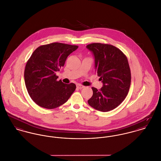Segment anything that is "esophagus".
<instances>
[{
	"label": "esophagus",
	"mask_w": 161,
	"mask_h": 161,
	"mask_svg": "<svg viewBox=\"0 0 161 161\" xmlns=\"http://www.w3.org/2000/svg\"><path fill=\"white\" fill-rule=\"evenodd\" d=\"M76 86H77V88H78L79 89H82V88L85 87L84 86H82L80 84H77Z\"/></svg>",
	"instance_id": "34e87169"
}]
</instances>
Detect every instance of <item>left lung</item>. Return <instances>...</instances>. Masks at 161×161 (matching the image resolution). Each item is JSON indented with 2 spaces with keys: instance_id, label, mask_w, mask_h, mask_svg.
<instances>
[{
  "instance_id": "left-lung-1",
  "label": "left lung",
  "mask_w": 161,
  "mask_h": 161,
  "mask_svg": "<svg viewBox=\"0 0 161 161\" xmlns=\"http://www.w3.org/2000/svg\"><path fill=\"white\" fill-rule=\"evenodd\" d=\"M95 58V68L103 87H92L93 95L88 100L94 109L107 112L117 107L125 98L131 82L128 59L117 47L109 44L93 43L86 46Z\"/></svg>"
}]
</instances>
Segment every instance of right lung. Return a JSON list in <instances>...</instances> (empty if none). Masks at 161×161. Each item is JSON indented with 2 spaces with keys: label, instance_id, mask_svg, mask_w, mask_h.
Masks as SVG:
<instances>
[{
  "label": "right lung",
  "instance_id": "right-lung-1",
  "mask_svg": "<svg viewBox=\"0 0 161 161\" xmlns=\"http://www.w3.org/2000/svg\"><path fill=\"white\" fill-rule=\"evenodd\" d=\"M78 46L55 42L37 48L28 61L25 81L29 96L37 105L53 109L66 102L75 90L73 83L57 80L59 71L67 57Z\"/></svg>",
  "mask_w": 161,
  "mask_h": 161
}]
</instances>
